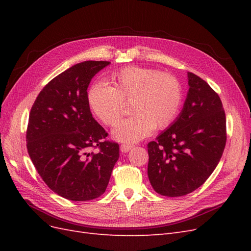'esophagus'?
I'll return each mask as SVG.
<instances>
[{"mask_svg":"<svg viewBox=\"0 0 251 251\" xmlns=\"http://www.w3.org/2000/svg\"><path fill=\"white\" fill-rule=\"evenodd\" d=\"M135 146L133 144H121L120 146V151H123V153H127L128 151H131L132 149H134Z\"/></svg>","mask_w":251,"mask_h":251,"instance_id":"esophagus-1","label":"esophagus"}]
</instances>
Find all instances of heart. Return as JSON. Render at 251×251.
<instances>
[{"label":"heart","instance_id":"obj_1","mask_svg":"<svg viewBox=\"0 0 251 251\" xmlns=\"http://www.w3.org/2000/svg\"><path fill=\"white\" fill-rule=\"evenodd\" d=\"M110 87L100 81L88 88V104L104 125L113 126L123 118L125 103L134 115L113 130V137L137 142L163 130L177 118L182 104V87L176 76L153 68L130 66L113 72Z\"/></svg>","mask_w":251,"mask_h":251}]
</instances>
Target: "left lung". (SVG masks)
<instances>
[{"label":"left lung","mask_w":251,"mask_h":251,"mask_svg":"<svg viewBox=\"0 0 251 251\" xmlns=\"http://www.w3.org/2000/svg\"><path fill=\"white\" fill-rule=\"evenodd\" d=\"M184 107L168 130L148 144V175L155 192L181 197L200 187L215 171L226 144V117L219 95L188 72Z\"/></svg>","instance_id":"8db88e82"}]
</instances>
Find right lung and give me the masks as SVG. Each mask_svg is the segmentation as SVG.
Listing matches in <instances>:
<instances>
[{
    "label": "right lung",
    "mask_w": 251,
    "mask_h": 251,
    "mask_svg": "<svg viewBox=\"0 0 251 251\" xmlns=\"http://www.w3.org/2000/svg\"><path fill=\"white\" fill-rule=\"evenodd\" d=\"M110 62L87 60L50 80L30 111L28 154L48 187L72 201L100 197L119 158V144L93 118L87 89ZM98 148L96 153L90 152Z\"/></svg>",
    "instance_id": "1"
}]
</instances>
